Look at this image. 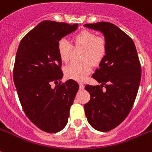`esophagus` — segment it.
<instances>
[{"instance_id":"obj_1","label":"esophagus","mask_w":152,"mask_h":152,"mask_svg":"<svg viewBox=\"0 0 152 152\" xmlns=\"http://www.w3.org/2000/svg\"><path fill=\"white\" fill-rule=\"evenodd\" d=\"M80 90H83L84 89V84L83 83H80Z\"/></svg>"}]
</instances>
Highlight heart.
<instances>
[{
    "label": "heart",
    "instance_id": "b5f03b06",
    "mask_svg": "<svg viewBox=\"0 0 152 152\" xmlns=\"http://www.w3.org/2000/svg\"><path fill=\"white\" fill-rule=\"evenodd\" d=\"M72 41L76 47L83 48V60L80 63H71L65 68V75L67 78L83 80L91 72L93 65H97L103 60L107 52V43L104 37H97L94 32L82 30L73 36ZM72 46L64 38L58 42L57 50L59 58L63 62L69 60Z\"/></svg>",
    "mask_w": 152,
    "mask_h": 152
}]
</instances>
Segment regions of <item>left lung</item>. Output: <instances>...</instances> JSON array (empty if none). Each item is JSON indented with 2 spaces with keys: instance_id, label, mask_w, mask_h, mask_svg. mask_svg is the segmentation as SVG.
Returning <instances> with one entry per match:
<instances>
[{
  "instance_id": "left-lung-1",
  "label": "left lung",
  "mask_w": 152,
  "mask_h": 152,
  "mask_svg": "<svg viewBox=\"0 0 152 152\" xmlns=\"http://www.w3.org/2000/svg\"><path fill=\"white\" fill-rule=\"evenodd\" d=\"M84 26L102 32L107 43L105 56L92 75L102 84L85 86L91 99L84 110L92 127L108 132L119 126L131 110L140 85L141 67L133 40L115 25L100 22Z\"/></svg>"
}]
</instances>
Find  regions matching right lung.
Masks as SVG:
<instances>
[{
    "label": "right lung",
    "instance_id": "add662e5",
    "mask_svg": "<svg viewBox=\"0 0 152 152\" xmlns=\"http://www.w3.org/2000/svg\"><path fill=\"white\" fill-rule=\"evenodd\" d=\"M77 27L43 21L22 39L16 53L13 80L21 105L28 119L47 133L61 131L66 126L79 90L75 80L60 81L63 72L57 50L58 42Z\"/></svg>",
    "mask_w": 152,
    "mask_h": 152
}]
</instances>
